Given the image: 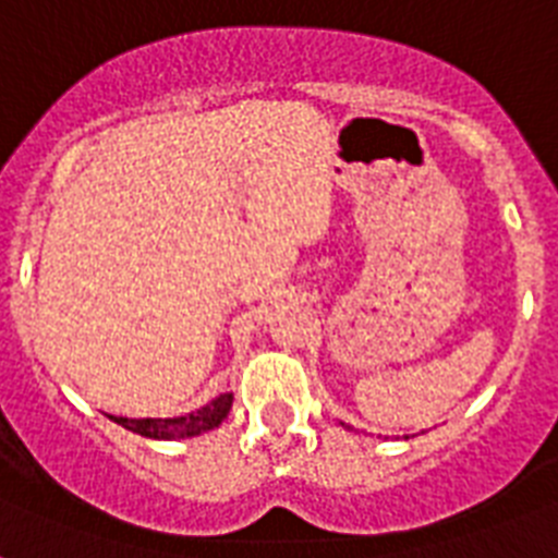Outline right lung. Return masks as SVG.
I'll use <instances>...</instances> for the list:
<instances>
[{"label":"right lung","mask_w":558,"mask_h":558,"mask_svg":"<svg viewBox=\"0 0 558 558\" xmlns=\"http://www.w3.org/2000/svg\"><path fill=\"white\" fill-rule=\"evenodd\" d=\"M231 402H234V393H219L214 402H208L199 411L173 416V420H126V416H112V420L130 428V432L150 437V440H182V437H196V434L217 428L231 411Z\"/></svg>","instance_id":"add662e5"}]
</instances>
